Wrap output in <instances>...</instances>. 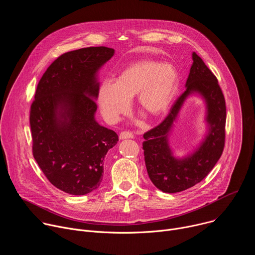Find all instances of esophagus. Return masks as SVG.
Returning <instances> with one entry per match:
<instances>
[{
	"label": "esophagus",
	"mask_w": 255,
	"mask_h": 255,
	"mask_svg": "<svg viewBox=\"0 0 255 255\" xmlns=\"http://www.w3.org/2000/svg\"><path fill=\"white\" fill-rule=\"evenodd\" d=\"M119 138H120L121 140H124V139H132V138H133V134H132L131 132H129V131H123V132L120 133Z\"/></svg>",
	"instance_id": "1"
}]
</instances>
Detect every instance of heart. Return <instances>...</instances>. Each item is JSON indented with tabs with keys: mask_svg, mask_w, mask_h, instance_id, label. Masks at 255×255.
I'll return each instance as SVG.
<instances>
[{
	"mask_svg": "<svg viewBox=\"0 0 255 255\" xmlns=\"http://www.w3.org/2000/svg\"><path fill=\"white\" fill-rule=\"evenodd\" d=\"M178 84L175 67L167 62L139 60L126 67L117 79L105 80L99 90V105L104 118L116 123L137 95L138 105L157 117L167 111Z\"/></svg>",
	"mask_w": 255,
	"mask_h": 255,
	"instance_id": "1",
	"label": "heart"
}]
</instances>
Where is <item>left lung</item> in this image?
Here are the masks:
<instances>
[{
	"label": "left lung",
	"mask_w": 255,
	"mask_h": 255,
	"mask_svg": "<svg viewBox=\"0 0 255 255\" xmlns=\"http://www.w3.org/2000/svg\"><path fill=\"white\" fill-rule=\"evenodd\" d=\"M192 57L186 91L175 101L162 123L143 135L144 159L149 178L163 193H178L200 183L213 169L224 149L226 105L223 93L202 58L196 52ZM192 95L201 96L205 103L207 132L191 154L177 158L169 145V136L181 108Z\"/></svg>",
	"instance_id": "8db88e82"
}]
</instances>
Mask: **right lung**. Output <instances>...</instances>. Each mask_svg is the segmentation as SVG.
Segmentation results:
<instances>
[{"instance_id": "1", "label": "right lung", "mask_w": 255, "mask_h": 255, "mask_svg": "<svg viewBox=\"0 0 255 255\" xmlns=\"http://www.w3.org/2000/svg\"><path fill=\"white\" fill-rule=\"evenodd\" d=\"M115 53L105 46L66 52L44 72L31 105L33 156L50 183L75 196L97 190L115 131L95 118L99 70Z\"/></svg>"}]
</instances>
